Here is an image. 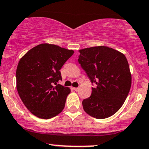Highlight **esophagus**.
<instances>
[{"label":"esophagus","mask_w":149,"mask_h":149,"mask_svg":"<svg viewBox=\"0 0 149 149\" xmlns=\"http://www.w3.org/2000/svg\"><path fill=\"white\" fill-rule=\"evenodd\" d=\"M73 89H74V91H76V92H78V91H79V88H74Z\"/></svg>","instance_id":"1"}]
</instances>
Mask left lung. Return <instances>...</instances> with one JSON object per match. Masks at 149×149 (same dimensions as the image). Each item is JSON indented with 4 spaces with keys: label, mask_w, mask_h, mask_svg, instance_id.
<instances>
[{
    "label": "left lung",
    "mask_w": 149,
    "mask_h": 149,
    "mask_svg": "<svg viewBox=\"0 0 149 149\" xmlns=\"http://www.w3.org/2000/svg\"><path fill=\"white\" fill-rule=\"evenodd\" d=\"M78 63L95 85L83 100L85 112L96 119H105L121 108L132 85L130 66L125 55L112 48L99 46L79 50Z\"/></svg>",
    "instance_id": "1"
}]
</instances>
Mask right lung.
Wrapping results in <instances>:
<instances>
[{
	"label": "right lung",
	"instance_id": "add662e5",
	"mask_svg": "<svg viewBox=\"0 0 149 149\" xmlns=\"http://www.w3.org/2000/svg\"><path fill=\"white\" fill-rule=\"evenodd\" d=\"M73 53L57 45L41 44L19 60L16 70L17 92L36 117L50 119L64 108L71 90L57 83L62 79L59 70Z\"/></svg>",
	"mask_w": 149,
	"mask_h": 149
}]
</instances>
